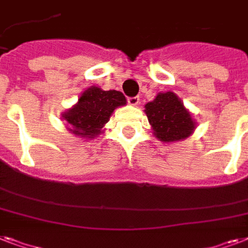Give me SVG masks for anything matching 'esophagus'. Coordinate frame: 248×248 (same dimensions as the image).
<instances>
[{"label": "esophagus", "mask_w": 248, "mask_h": 248, "mask_svg": "<svg viewBox=\"0 0 248 248\" xmlns=\"http://www.w3.org/2000/svg\"><path fill=\"white\" fill-rule=\"evenodd\" d=\"M139 96H132V97H127V103L130 105H134V107H136V105L139 104Z\"/></svg>", "instance_id": "1"}]
</instances>
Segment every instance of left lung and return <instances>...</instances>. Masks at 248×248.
<instances>
[{"label":"left lung","instance_id":"1","mask_svg":"<svg viewBox=\"0 0 248 248\" xmlns=\"http://www.w3.org/2000/svg\"><path fill=\"white\" fill-rule=\"evenodd\" d=\"M144 112L153 128L155 136L163 143L186 139L196 128L192 114L171 91L159 93L155 100L145 104Z\"/></svg>","mask_w":248,"mask_h":248}]
</instances>
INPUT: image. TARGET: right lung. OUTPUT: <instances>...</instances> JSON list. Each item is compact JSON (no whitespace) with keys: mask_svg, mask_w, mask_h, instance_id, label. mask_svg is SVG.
Wrapping results in <instances>:
<instances>
[{"mask_svg":"<svg viewBox=\"0 0 248 248\" xmlns=\"http://www.w3.org/2000/svg\"><path fill=\"white\" fill-rule=\"evenodd\" d=\"M124 104L126 97L120 91H104L96 86H91L83 91L78 103L62 116L69 124L68 130L72 134L93 139L103 132V127L109 121L113 110Z\"/></svg>","mask_w":248,"mask_h":248,"instance_id":"add662e5","label":"right lung"}]
</instances>
